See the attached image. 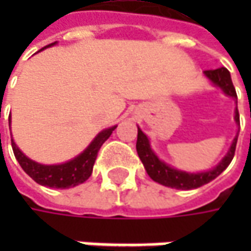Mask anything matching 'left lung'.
<instances>
[{
    "mask_svg": "<svg viewBox=\"0 0 251 251\" xmlns=\"http://www.w3.org/2000/svg\"><path fill=\"white\" fill-rule=\"evenodd\" d=\"M204 74L215 85L221 86L226 95L232 96L236 100V91H235V86H233L232 79H230V74H229L226 68L222 67V68H218V70H207V71H204ZM235 120H236L237 124L240 123L237 109L235 110ZM237 135L236 138L233 140V144H232L230 150L226 153V156L222 159V162L218 165L217 168H214L212 170H208V172H202V173H186V172L170 168L165 162L159 160V158L151 150L150 141L147 138V135L140 128H138V137H137V152H138L141 162L144 163V168H145L147 173L150 175V177L152 180H155L156 183H160V184H163L166 187L177 188V190H191V188L201 187V186L209 183L211 180L218 177L229 166V163L232 162L233 156H235Z\"/></svg>",
    "mask_w": 251,
    "mask_h": 251,
    "instance_id": "8db88e82",
    "label": "left lung"
}]
</instances>
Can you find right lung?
Listing matches in <instances>:
<instances>
[{
    "label": "right lung",
    "mask_w": 251,
    "mask_h": 251,
    "mask_svg": "<svg viewBox=\"0 0 251 251\" xmlns=\"http://www.w3.org/2000/svg\"><path fill=\"white\" fill-rule=\"evenodd\" d=\"M53 44L54 43H51L49 46H53ZM49 46H46V47H49ZM46 47H43L42 50H44ZM42 50H39V51H42ZM114 128L116 127L101 131L81 155H78L75 159L63 163V165H49L47 166V165L36 163L33 160L29 159L27 156H25L19 151V148L16 147L14 140H11V144H12V150H14L16 160L36 183L51 188H70L81 184L91 177L92 169L95 165L98 152L103 145V142L110 137Z\"/></svg>",
    "instance_id": "right-lung-1"
}]
</instances>
